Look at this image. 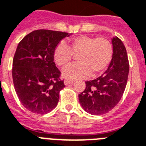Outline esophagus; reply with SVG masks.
I'll return each instance as SVG.
<instances>
[{
  "label": "esophagus",
  "instance_id": "1",
  "mask_svg": "<svg viewBox=\"0 0 146 146\" xmlns=\"http://www.w3.org/2000/svg\"><path fill=\"white\" fill-rule=\"evenodd\" d=\"M74 81H69V80H65L64 81V84H65V85H67V84H72L74 83Z\"/></svg>",
  "mask_w": 146,
  "mask_h": 146
}]
</instances>
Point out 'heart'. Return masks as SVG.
Returning <instances> with one entry per match:
<instances>
[{
  "label": "heart",
  "instance_id": "1",
  "mask_svg": "<svg viewBox=\"0 0 146 146\" xmlns=\"http://www.w3.org/2000/svg\"><path fill=\"white\" fill-rule=\"evenodd\" d=\"M111 42L105 38L80 36L72 39L68 46L60 43L54 51V61L59 67H65L78 56V64L68 66L62 75L69 80L84 78L102 74L111 62L113 58Z\"/></svg>",
  "mask_w": 146,
  "mask_h": 146
}]
</instances>
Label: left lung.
I'll list each match as a JSON object with an SVG mask.
<instances>
[{
	"label": "left lung",
	"instance_id": "left-lung-1",
	"mask_svg": "<svg viewBox=\"0 0 146 146\" xmlns=\"http://www.w3.org/2000/svg\"><path fill=\"white\" fill-rule=\"evenodd\" d=\"M113 58L108 68L98 78L86 81L78 94L80 104L87 113L102 115L110 111L123 97L128 79L129 64L126 49L118 37L112 39Z\"/></svg>",
	"mask_w": 146,
	"mask_h": 146
}]
</instances>
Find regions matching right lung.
Returning <instances> with one entry per match:
<instances>
[{
  "mask_svg": "<svg viewBox=\"0 0 146 146\" xmlns=\"http://www.w3.org/2000/svg\"><path fill=\"white\" fill-rule=\"evenodd\" d=\"M67 33L37 30L19 42L13 56L12 76L23 106L32 113L46 114L58 104L65 87L55 66L54 51Z\"/></svg>",
  "mask_w": 146,
  "mask_h": 146,
  "instance_id": "obj_1",
  "label": "right lung"
}]
</instances>
